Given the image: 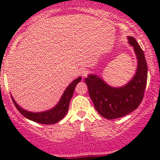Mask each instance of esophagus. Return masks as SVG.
Segmentation results:
<instances>
[{
  "instance_id": "34e87169",
  "label": "esophagus",
  "mask_w": 160,
  "mask_h": 160,
  "mask_svg": "<svg viewBox=\"0 0 160 160\" xmlns=\"http://www.w3.org/2000/svg\"><path fill=\"white\" fill-rule=\"evenodd\" d=\"M88 70H87V69H85V68H82V69H80V75L82 76V77H86L87 75H88Z\"/></svg>"
}]
</instances>
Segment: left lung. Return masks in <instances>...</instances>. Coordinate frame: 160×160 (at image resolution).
<instances>
[{
  "label": "left lung",
  "instance_id": "1",
  "mask_svg": "<svg viewBox=\"0 0 160 160\" xmlns=\"http://www.w3.org/2000/svg\"><path fill=\"white\" fill-rule=\"evenodd\" d=\"M137 58L135 75L124 86L114 88L101 77L89 74L84 79L96 111L105 118H119L139 106L144 96L147 83V63L142 49L132 36L127 37Z\"/></svg>",
  "mask_w": 160,
  "mask_h": 160
}]
</instances>
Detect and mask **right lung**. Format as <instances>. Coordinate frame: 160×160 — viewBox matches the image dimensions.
I'll list each match as a JSON object with an SVG mask.
<instances>
[{
	"label": "right lung",
	"mask_w": 160,
	"mask_h": 160,
	"mask_svg": "<svg viewBox=\"0 0 160 160\" xmlns=\"http://www.w3.org/2000/svg\"><path fill=\"white\" fill-rule=\"evenodd\" d=\"M81 77H79L78 78L74 80L72 83H70V85L67 87V89L62 93L58 104L52 108L46 111H42V112H32V111L25 110L17 104L12 96H11V98H12V101L16 108L24 117L31 121L37 122V123L43 124V125H53V124L59 122L67 114L69 109L70 101L72 98V94H73L74 89L77 83L81 80Z\"/></svg>",
	"instance_id": "obj_1"
}]
</instances>
